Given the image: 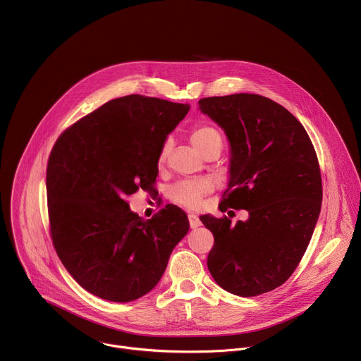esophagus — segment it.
<instances>
[{"instance_id": "obj_1", "label": "esophagus", "mask_w": 361, "mask_h": 361, "mask_svg": "<svg viewBox=\"0 0 361 361\" xmlns=\"http://www.w3.org/2000/svg\"><path fill=\"white\" fill-rule=\"evenodd\" d=\"M188 221H190L191 228H197V227L201 226V221L195 214H188Z\"/></svg>"}]
</instances>
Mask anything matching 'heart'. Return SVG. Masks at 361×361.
Listing matches in <instances>:
<instances>
[{
    "label": "heart",
    "instance_id": "obj_1",
    "mask_svg": "<svg viewBox=\"0 0 361 361\" xmlns=\"http://www.w3.org/2000/svg\"><path fill=\"white\" fill-rule=\"evenodd\" d=\"M190 141L192 147L195 148L197 152H200L201 156H207L212 151H221L223 148V137L220 131L212 126H197L191 134H190ZM171 142L167 140L160 151V161H164L167 154L170 151ZM212 184L205 180H198V181H180L174 184L170 188V198L180 204L184 205V207L188 209H198L201 204V198L209 194L212 191Z\"/></svg>",
    "mask_w": 361,
    "mask_h": 361
}]
</instances>
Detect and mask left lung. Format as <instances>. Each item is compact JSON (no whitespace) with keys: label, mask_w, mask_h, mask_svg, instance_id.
Here are the masks:
<instances>
[{"label":"left lung","mask_w":361,"mask_h":361,"mask_svg":"<svg viewBox=\"0 0 361 361\" xmlns=\"http://www.w3.org/2000/svg\"><path fill=\"white\" fill-rule=\"evenodd\" d=\"M230 142L228 188L220 210L248 212L245 221L201 216L214 235L207 267L228 293L254 297L281 286L312 240L323 200L317 154L301 123L259 94L198 101Z\"/></svg>","instance_id":"left-lung-1"}]
</instances>
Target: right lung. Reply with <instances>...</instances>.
Returning a JSON list of instances; mask_svg holds the SVG:
<instances>
[{"label": "right lung", "instance_id": "add662e5", "mask_svg": "<svg viewBox=\"0 0 361 361\" xmlns=\"http://www.w3.org/2000/svg\"><path fill=\"white\" fill-rule=\"evenodd\" d=\"M188 110L160 98L120 97L67 128L51 149V237L67 271L91 294L116 302L142 297L188 233L177 205L144 220L126 201L154 190L161 147Z\"/></svg>", "mask_w": 361, "mask_h": 361}]
</instances>
